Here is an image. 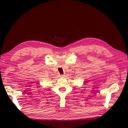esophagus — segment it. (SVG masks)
Here are the masks:
<instances>
[{
	"mask_svg": "<svg viewBox=\"0 0 128 128\" xmlns=\"http://www.w3.org/2000/svg\"><path fill=\"white\" fill-rule=\"evenodd\" d=\"M60 76H61V78H64V75H63V74H61V75Z\"/></svg>",
	"mask_w": 128,
	"mask_h": 128,
	"instance_id": "esophagus-1",
	"label": "esophagus"
}]
</instances>
